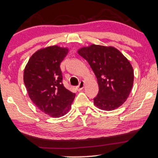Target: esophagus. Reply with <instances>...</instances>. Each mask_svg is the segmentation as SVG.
Returning a JSON list of instances; mask_svg holds the SVG:
<instances>
[{
	"mask_svg": "<svg viewBox=\"0 0 158 158\" xmlns=\"http://www.w3.org/2000/svg\"><path fill=\"white\" fill-rule=\"evenodd\" d=\"M84 85H85V81H82L80 82V84H79V85L76 87L77 90V91H81V90H82V89H83Z\"/></svg>",
	"mask_w": 158,
	"mask_h": 158,
	"instance_id": "obj_1",
	"label": "esophagus"
}]
</instances>
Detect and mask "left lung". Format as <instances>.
Instances as JSON below:
<instances>
[{"label": "left lung", "instance_id": "obj_1", "mask_svg": "<svg viewBox=\"0 0 158 158\" xmlns=\"http://www.w3.org/2000/svg\"><path fill=\"white\" fill-rule=\"evenodd\" d=\"M96 76L99 85L94 104L100 110L111 111L124 103L131 91L134 74L131 64L114 47L91 44L77 50Z\"/></svg>", "mask_w": 158, "mask_h": 158}]
</instances>
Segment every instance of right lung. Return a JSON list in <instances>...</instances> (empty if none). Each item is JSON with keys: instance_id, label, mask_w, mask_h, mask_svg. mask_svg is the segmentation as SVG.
I'll return each instance as SVG.
<instances>
[{"instance_id": "1", "label": "right lung", "mask_w": 158, "mask_h": 158, "mask_svg": "<svg viewBox=\"0 0 158 158\" xmlns=\"http://www.w3.org/2000/svg\"><path fill=\"white\" fill-rule=\"evenodd\" d=\"M68 53L69 48L58 45L42 48L31 55L24 70V82L31 102L53 118L66 114L76 97L62 84L60 64Z\"/></svg>"}]
</instances>
